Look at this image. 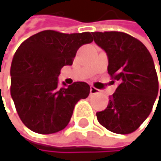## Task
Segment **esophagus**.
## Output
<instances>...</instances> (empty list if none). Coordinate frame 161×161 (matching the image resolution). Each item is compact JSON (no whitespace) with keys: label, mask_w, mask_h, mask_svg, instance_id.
I'll use <instances>...</instances> for the list:
<instances>
[{"label":"esophagus","mask_w":161,"mask_h":161,"mask_svg":"<svg viewBox=\"0 0 161 161\" xmlns=\"http://www.w3.org/2000/svg\"><path fill=\"white\" fill-rule=\"evenodd\" d=\"M90 92H91V95H97V94H98V92H99V90H97V88L91 86V88H90Z\"/></svg>","instance_id":"esophagus-1"}]
</instances>
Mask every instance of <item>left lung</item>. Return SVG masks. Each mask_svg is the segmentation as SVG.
I'll list each match as a JSON object with an SVG mask.
<instances>
[{
  "mask_svg": "<svg viewBox=\"0 0 161 161\" xmlns=\"http://www.w3.org/2000/svg\"><path fill=\"white\" fill-rule=\"evenodd\" d=\"M92 36L107 54L111 82L119 84L107 108L97 113V121L114 133H131L148 118L159 92L153 58L143 43L125 33L94 32Z\"/></svg>",
  "mask_w": 161,
  "mask_h": 161,
  "instance_id": "obj_1",
  "label": "left lung"
}]
</instances>
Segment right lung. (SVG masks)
Segmentation results:
<instances>
[{
    "mask_svg": "<svg viewBox=\"0 0 161 161\" xmlns=\"http://www.w3.org/2000/svg\"><path fill=\"white\" fill-rule=\"evenodd\" d=\"M94 38L89 32H39L23 41L10 67V95L23 124L34 132L51 134L69 125L75 104L88 97L90 86L74 82L58 87L62 67L71 65L80 46Z\"/></svg>",
    "mask_w": 161,
    "mask_h": 161,
    "instance_id": "obj_1",
    "label": "right lung"
}]
</instances>
